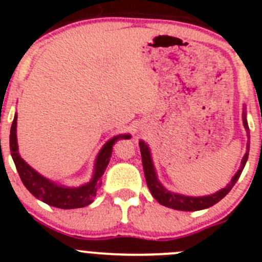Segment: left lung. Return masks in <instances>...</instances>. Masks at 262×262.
I'll list each match as a JSON object with an SVG mask.
<instances>
[{
	"instance_id": "1",
	"label": "left lung",
	"mask_w": 262,
	"mask_h": 262,
	"mask_svg": "<svg viewBox=\"0 0 262 262\" xmlns=\"http://www.w3.org/2000/svg\"><path fill=\"white\" fill-rule=\"evenodd\" d=\"M242 119H244V126L246 132H247V138H250V129H248L245 110H244V115H242ZM139 148H141L144 176H146L148 189H149L152 196L155 198L160 204L165 205V207L167 208H171V209L182 210V212H195V210L207 209V208L216 204L219 200L223 199V198L231 191V189L234 186V184H236L237 180L239 179V176H241L242 170H244L246 162H247L250 143L247 142V152H246L244 158H242L241 167H239V170L237 171L236 175L233 176V179H232L231 182H229L224 189L219 190V191L214 192L212 195H205V196H186V195L176 194V192H171L168 191L167 189H165V186H162V184H161L157 179V173H156L155 166H153V162H152V157H150L149 147H148L143 141H141L139 142Z\"/></svg>"
}]
</instances>
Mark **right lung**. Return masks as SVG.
Listing matches in <instances>:
<instances>
[{
  "label": "right lung",
  "instance_id": "obj_1",
  "mask_svg": "<svg viewBox=\"0 0 262 262\" xmlns=\"http://www.w3.org/2000/svg\"><path fill=\"white\" fill-rule=\"evenodd\" d=\"M16 125L17 114H15L11 130H10V150H11L12 160L16 166L21 181L36 199L41 200L50 207L59 208V209H76V208H83L91 204L96 196L97 189L101 185V176L104 175L105 170L109 165L113 146L119 139L130 138L129 134H119L107 141L97 155L96 161H95L94 175L90 182L78 187H67L41 176L20 157L16 138Z\"/></svg>",
  "mask_w": 262,
  "mask_h": 262
}]
</instances>
